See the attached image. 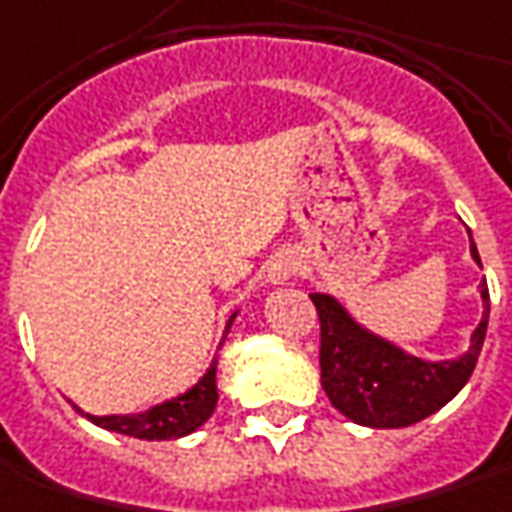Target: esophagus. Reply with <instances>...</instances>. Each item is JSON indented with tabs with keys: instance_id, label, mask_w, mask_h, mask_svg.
I'll use <instances>...</instances> for the list:
<instances>
[{
	"instance_id": "34e87169",
	"label": "esophagus",
	"mask_w": 512,
	"mask_h": 512,
	"mask_svg": "<svg viewBox=\"0 0 512 512\" xmlns=\"http://www.w3.org/2000/svg\"><path fill=\"white\" fill-rule=\"evenodd\" d=\"M291 272H294V266H291L289 260H277L272 269V280L274 283H280V280H286Z\"/></svg>"
}]
</instances>
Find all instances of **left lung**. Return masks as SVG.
<instances>
[{
	"label": "left lung",
	"instance_id": "left-lung-1",
	"mask_svg": "<svg viewBox=\"0 0 512 512\" xmlns=\"http://www.w3.org/2000/svg\"><path fill=\"white\" fill-rule=\"evenodd\" d=\"M470 252L476 263H482L473 240ZM479 291L485 314L470 337V351L448 362L408 357L397 345L357 326L334 297L311 294L320 317V382L331 405L351 422L368 428H408L448 405L465 388L485 345L490 317L487 283Z\"/></svg>",
	"mask_w": 512,
	"mask_h": 512
}]
</instances>
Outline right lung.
I'll list each match as a JSON object with an SVG mask.
<instances>
[{"instance_id": "1", "label": "right lung", "mask_w": 512, "mask_h": 512, "mask_svg": "<svg viewBox=\"0 0 512 512\" xmlns=\"http://www.w3.org/2000/svg\"><path fill=\"white\" fill-rule=\"evenodd\" d=\"M235 320V317H232ZM229 320V326H232ZM226 326V334H229ZM226 340V337H223ZM221 340V345H223ZM215 371H218V360L209 365V371L198 379L195 388H189L181 397L161 402L150 411L135 416H90L96 425L107 428V431L124 433V436H135V439H181L186 433L198 431L203 422L212 416L215 405H218V382H215Z\"/></svg>"}]
</instances>
